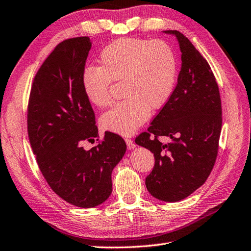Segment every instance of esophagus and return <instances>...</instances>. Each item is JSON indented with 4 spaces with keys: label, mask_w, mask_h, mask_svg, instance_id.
Segmentation results:
<instances>
[{
    "label": "esophagus",
    "mask_w": 251,
    "mask_h": 251,
    "mask_svg": "<svg viewBox=\"0 0 251 251\" xmlns=\"http://www.w3.org/2000/svg\"><path fill=\"white\" fill-rule=\"evenodd\" d=\"M126 147H127V149L132 150V149H134V148L136 147L135 143L133 142L132 140H130V138H126Z\"/></svg>",
    "instance_id": "esophagus-1"
}]
</instances>
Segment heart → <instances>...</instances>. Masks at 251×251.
<instances>
[{"label": "heart", "instance_id": "1", "mask_svg": "<svg viewBox=\"0 0 251 251\" xmlns=\"http://www.w3.org/2000/svg\"><path fill=\"white\" fill-rule=\"evenodd\" d=\"M100 68L89 66L81 76L88 101L99 108L113 103L110 82H122L126 100L101 117L103 129L130 136L149 118L150 110L168 103L178 78L174 49L161 40L119 38L105 47L99 57Z\"/></svg>", "mask_w": 251, "mask_h": 251}]
</instances>
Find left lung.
Wrapping results in <instances>:
<instances>
[{"label":"left lung","instance_id":"8db88e82","mask_svg":"<svg viewBox=\"0 0 251 251\" xmlns=\"http://www.w3.org/2000/svg\"><path fill=\"white\" fill-rule=\"evenodd\" d=\"M174 35L181 51V68L172 97L135 143L154 155L146 187L155 199L178 202L207 179L216 162L222 126L219 88L203 55L179 31ZM159 136L171 141L163 144Z\"/></svg>","mask_w":251,"mask_h":251}]
</instances>
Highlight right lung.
<instances>
[{
    "label": "right lung",
    "mask_w": 251,
    "mask_h": 251,
    "mask_svg": "<svg viewBox=\"0 0 251 251\" xmlns=\"http://www.w3.org/2000/svg\"><path fill=\"white\" fill-rule=\"evenodd\" d=\"M90 49L88 36L60 43L37 71L27 106V134L38 168L61 199L81 208L109 198L111 173L126 150L124 138L111 132L98 146H81L99 136L81 85Z\"/></svg>",
    "instance_id": "obj_1"
}]
</instances>
